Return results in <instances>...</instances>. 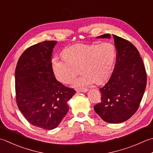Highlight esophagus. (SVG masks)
Returning <instances> with one entry per match:
<instances>
[{"label": "esophagus", "instance_id": "34e87169", "mask_svg": "<svg viewBox=\"0 0 153 153\" xmlns=\"http://www.w3.org/2000/svg\"><path fill=\"white\" fill-rule=\"evenodd\" d=\"M89 90L88 88H77L76 91H79V92H87Z\"/></svg>", "mask_w": 153, "mask_h": 153}]
</instances>
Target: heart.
<instances>
[{
  "mask_svg": "<svg viewBox=\"0 0 153 153\" xmlns=\"http://www.w3.org/2000/svg\"><path fill=\"white\" fill-rule=\"evenodd\" d=\"M64 57H56L52 68L56 78L69 84L79 73L83 74L74 82L77 86L92 84L95 81L101 83L111 74L116 58V50L112 44H78L68 47L63 51Z\"/></svg>",
  "mask_w": 153,
  "mask_h": 153,
  "instance_id": "obj_1",
  "label": "heart"
}]
</instances>
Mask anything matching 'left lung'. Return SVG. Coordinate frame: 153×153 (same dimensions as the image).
Wrapping results in <instances>:
<instances>
[{
    "instance_id": "8db88e82",
    "label": "left lung",
    "mask_w": 153,
    "mask_h": 153,
    "mask_svg": "<svg viewBox=\"0 0 153 153\" xmlns=\"http://www.w3.org/2000/svg\"><path fill=\"white\" fill-rule=\"evenodd\" d=\"M116 62L108 82L100 89L101 102L94 107L105 121L119 123L131 118L139 109L146 85V72L138 50L125 39L113 34ZM110 38L109 34L97 36Z\"/></svg>"
}]
</instances>
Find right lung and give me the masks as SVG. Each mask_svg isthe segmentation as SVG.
Returning <instances> with one entry per match:
<instances>
[{"mask_svg":"<svg viewBox=\"0 0 153 153\" xmlns=\"http://www.w3.org/2000/svg\"><path fill=\"white\" fill-rule=\"evenodd\" d=\"M56 43L44 41L29 47L15 70L18 107L30 123L47 130L60 123L69 111L68 101L76 93L56 79L52 54Z\"/></svg>","mask_w":153,"mask_h":153,"instance_id":"add662e5","label":"right lung"}]
</instances>
